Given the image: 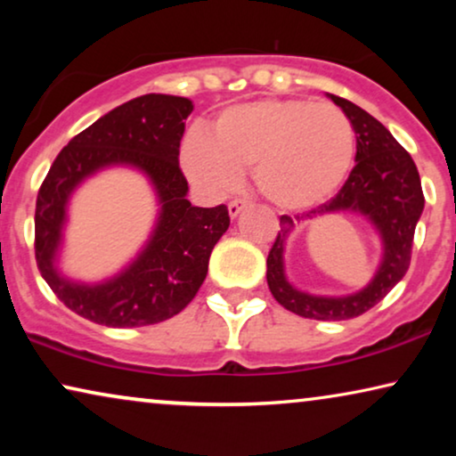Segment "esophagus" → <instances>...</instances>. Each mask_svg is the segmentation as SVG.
Instances as JSON below:
<instances>
[{
  "label": "esophagus",
  "mask_w": 456,
  "mask_h": 456,
  "mask_svg": "<svg viewBox=\"0 0 456 456\" xmlns=\"http://www.w3.org/2000/svg\"><path fill=\"white\" fill-rule=\"evenodd\" d=\"M248 205V201L247 199H232V201L228 203V214H230V217H236L240 214L242 209H245Z\"/></svg>",
  "instance_id": "34e87169"
}]
</instances>
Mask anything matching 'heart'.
Instances as JSON below:
<instances>
[{"mask_svg":"<svg viewBox=\"0 0 456 456\" xmlns=\"http://www.w3.org/2000/svg\"><path fill=\"white\" fill-rule=\"evenodd\" d=\"M357 141L348 116L332 103L261 99L224 110L211 124L186 134L180 161L192 183L226 192L236 174H253L267 201L305 209L326 201L351 172Z\"/></svg>","mask_w":456,"mask_h":456,"instance_id":"b5f03b06","label":"heart"}]
</instances>
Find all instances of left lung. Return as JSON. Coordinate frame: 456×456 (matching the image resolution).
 <instances>
[{"label":"left lung","instance_id":"obj_1","mask_svg":"<svg viewBox=\"0 0 456 456\" xmlns=\"http://www.w3.org/2000/svg\"><path fill=\"white\" fill-rule=\"evenodd\" d=\"M345 111L357 134L354 167L336 195L305 217L334 211H354L378 228L384 257L363 290L348 297H314L297 290L284 276V242L295 228L290 216H280V230L267 255V286L284 309L307 320L342 322L363 315L401 282L411 264L415 226L423 211V191L417 166L390 130L348 99L330 95ZM298 220V217H297Z\"/></svg>","mask_w":456,"mask_h":456}]
</instances>
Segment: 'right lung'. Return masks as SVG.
I'll return each instance as SVG.
<instances>
[{"instance_id": "add662e5", "label": "right lung", "mask_w": 456, "mask_h": 456, "mask_svg": "<svg viewBox=\"0 0 456 456\" xmlns=\"http://www.w3.org/2000/svg\"><path fill=\"white\" fill-rule=\"evenodd\" d=\"M192 111L186 97L149 93L118 105L61 149L37 195L35 257L41 276L68 309L108 328L151 326L180 314L208 276L209 255L230 226L226 205L195 208L180 170V139ZM130 165L152 180L162 209L133 265L108 283L78 285L59 276L54 255L67 199L102 167Z\"/></svg>"}]
</instances>
